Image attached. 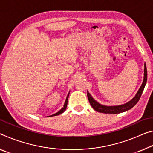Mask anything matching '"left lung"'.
Returning <instances> with one entry per match:
<instances>
[{
  "mask_svg": "<svg viewBox=\"0 0 153 153\" xmlns=\"http://www.w3.org/2000/svg\"><path fill=\"white\" fill-rule=\"evenodd\" d=\"M147 82V69L146 63L144 64V79H143V82L140 88L138 90L136 94H135L134 97H133L131 100L128 101L127 103L125 104H122V105H111V106H108L104 105L102 104L99 103L97 102L95 99H94L91 94L89 93L88 91H87V96H88V99L89 100V102L91 105L94 110L100 113H104V114H119L121 112H124L127 110L131 109L133 106H135L139 99H140L142 92L144 91V88L146 85Z\"/></svg>",
  "mask_w": 153,
  "mask_h": 153,
  "instance_id": "left-lung-1",
  "label": "left lung"
}]
</instances>
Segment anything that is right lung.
<instances>
[{
	"mask_svg": "<svg viewBox=\"0 0 153 153\" xmlns=\"http://www.w3.org/2000/svg\"><path fill=\"white\" fill-rule=\"evenodd\" d=\"M69 93H68V94H67V97H66V100H65V103H64L63 108H62L61 109H60V110L59 111H58V112L55 113V114H52V115L48 116V117H51V116H58V115L60 114H62V113H63V112H64V111H65V110H66V108H67V102H68V98H69Z\"/></svg>",
	"mask_w": 153,
	"mask_h": 153,
	"instance_id": "add662e5",
	"label": "right lung"
}]
</instances>
